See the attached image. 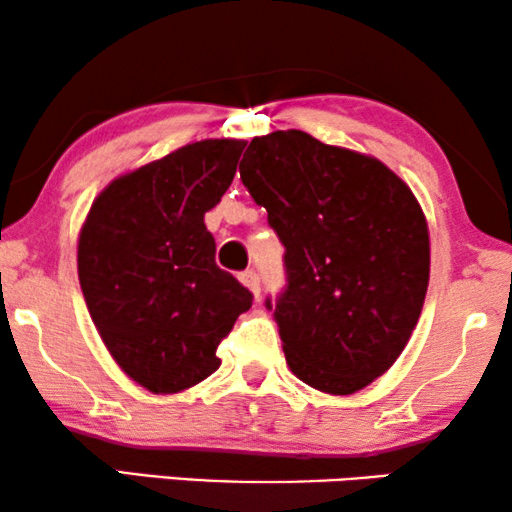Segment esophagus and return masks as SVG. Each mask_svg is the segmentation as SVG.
<instances>
[{
	"instance_id": "obj_1",
	"label": "esophagus",
	"mask_w": 512,
	"mask_h": 512,
	"mask_svg": "<svg viewBox=\"0 0 512 512\" xmlns=\"http://www.w3.org/2000/svg\"><path fill=\"white\" fill-rule=\"evenodd\" d=\"M240 282L247 286V289L254 293V296L258 298L261 296V277H258V272H254V270H244L242 275H240Z\"/></svg>"
}]
</instances>
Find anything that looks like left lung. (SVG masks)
I'll return each mask as SVG.
<instances>
[{"label": "left lung", "mask_w": 512, "mask_h": 512, "mask_svg": "<svg viewBox=\"0 0 512 512\" xmlns=\"http://www.w3.org/2000/svg\"><path fill=\"white\" fill-rule=\"evenodd\" d=\"M242 184L284 244L275 312L291 373L347 396L408 345L429 286V228L408 186L363 153L300 130L251 139Z\"/></svg>", "instance_id": "obj_1"}]
</instances>
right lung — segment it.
I'll return each mask as SVG.
<instances>
[{
  "mask_svg": "<svg viewBox=\"0 0 512 512\" xmlns=\"http://www.w3.org/2000/svg\"><path fill=\"white\" fill-rule=\"evenodd\" d=\"M240 139H205L111 181L79 237V282L118 366L177 394L221 366L216 347L251 291L214 261L205 212L233 184Z\"/></svg>",
  "mask_w": 512,
  "mask_h": 512,
  "instance_id": "right-lung-1",
  "label": "right lung"
}]
</instances>
